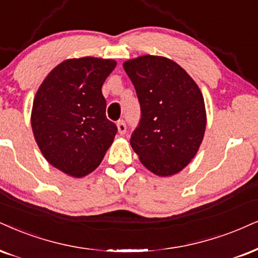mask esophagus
Returning <instances> with one entry per match:
<instances>
[{
	"label": "esophagus",
	"instance_id": "1",
	"mask_svg": "<svg viewBox=\"0 0 258 258\" xmlns=\"http://www.w3.org/2000/svg\"><path fill=\"white\" fill-rule=\"evenodd\" d=\"M117 129H118V133L120 135H124L126 132V125H125V122H124L123 119H120L117 122Z\"/></svg>",
	"mask_w": 258,
	"mask_h": 258
}]
</instances>
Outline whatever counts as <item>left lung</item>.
Listing matches in <instances>:
<instances>
[{
    "label": "left lung",
    "instance_id": "8db88e82",
    "mask_svg": "<svg viewBox=\"0 0 258 258\" xmlns=\"http://www.w3.org/2000/svg\"><path fill=\"white\" fill-rule=\"evenodd\" d=\"M141 106V119L130 145L147 170L173 176L189 165L205 136L203 95L179 64L145 55L123 63Z\"/></svg>",
    "mask_w": 258,
    "mask_h": 258
}]
</instances>
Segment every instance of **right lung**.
I'll use <instances>...</instances> for the list:
<instances>
[{
	"mask_svg": "<svg viewBox=\"0 0 258 258\" xmlns=\"http://www.w3.org/2000/svg\"><path fill=\"white\" fill-rule=\"evenodd\" d=\"M116 64L98 57L66 59L38 88L32 132L47 163L68 176L91 173L112 145L117 126L106 118L101 86Z\"/></svg>",
	"mask_w": 258,
	"mask_h": 258,
	"instance_id": "add662e5",
	"label": "right lung"
}]
</instances>
